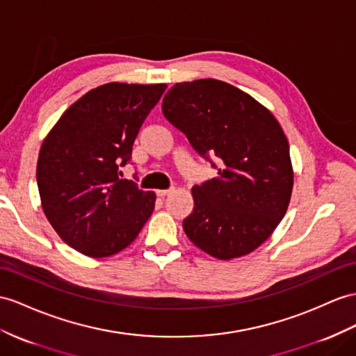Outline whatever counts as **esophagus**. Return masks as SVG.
Instances as JSON below:
<instances>
[{
    "label": "esophagus",
    "mask_w": 356,
    "mask_h": 356,
    "mask_svg": "<svg viewBox=\"0 0 356 356\" xmlns=\"http://www.w3.org/2000/svg\"><path fill=\"white\" fill-rule=\"evenodd\" d=\"M171 193H175V186H171V188H168V189H158V191H156V194H158L159 197L170 195Z\"/></svg>",
    "instance_id": "34e87169"
}]
</instances>
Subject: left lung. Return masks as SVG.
I'll list each match as a JSON object with an SVG mask.
<instances>
[{
	"mask_svg": "<svg viewBox=\"0 0 356 356\" xmlns=\"http://www.w3.org/2000/svg\"><path fill=\"white\" fill-rule=\"evenodd\" d=\"M162 113L198 154L220 161L218 176L193 188L194 211L184 220L191 242L220 260L259 248L284 218L293 189L289 141L277 118L212 78L172 86Z\"/></svg>",
	"mask_w": 356,
	"mask_h": 356,
	"instance_id": "8db88e82",
	"label": "left lung"
}]
</instances>
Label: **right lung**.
<instances>
[{"mask_svg":"<svg viewBox=\"0 0 356 356\" xmlns=\"http://www.w3.org/2000/svg\"><path fill=\"white\" fill-rule=\"evenodd\" d=\"M165 84L109 83L72 104L43 140L38 186L48 221L84 256H114L147 222L156 194L120 179V167Z\"/></svg>","mask_w":356,"mask_h":356,"instance_id":"1","label":"right lung"}]
</instances>
